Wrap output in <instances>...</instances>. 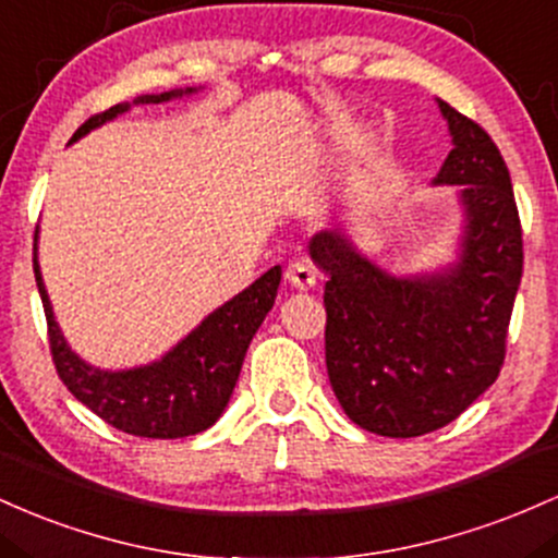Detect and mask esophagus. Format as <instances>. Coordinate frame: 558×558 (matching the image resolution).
I'll return each mask as SVG.
<instances>
[{
  "instance_id": "obj_1",
  "label": "esophagus",
  "mask_w": 558,
  "mask_h": 558,
  "mask_svg": "<svg viewBox=\"0 0 558 558\" xmlns=\"http://www.w3.org/2000/svg\"><path fill=\"white\" fill-rule=\"evenodd\" d=\"M284 279L290 281V284L295 287V290L305 292V290H311L313 284H316L318 274H316V268L311 266V263H305V260H295V263H290V266H287Z\"/></svg>"
}]
</instances>
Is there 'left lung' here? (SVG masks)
<instances>
[{"mask_svg":"<svg viewBox=\"0 0 558 558\" xmlns=\"http://www.w3.org/2000/svg\"><path fill=\"white\" fill-rule=\"evenodd\" d=\"M453 149L435 184L459 186L466 227L459 260L418 277H392L318 231L311 258L329 274L327 374L345 414L385 437H418L459 418L506 359L522 281V223L509 168L480 123L437 99Z\"/></svg>","mask_w":558,"mask_h":558,"instance_id":"left-lung-1","label":"left lung"}]
</instances>
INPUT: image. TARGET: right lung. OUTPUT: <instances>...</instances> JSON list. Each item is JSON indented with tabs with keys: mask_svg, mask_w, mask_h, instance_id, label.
I'll list each match as a JSON object with an SVG mask.
<instances>
[{
	"mask_svg": "<svg viewBox=\"0 0 558 558\" xmlns=\"http://www.w3.org/2000/svg\"><path fill=\"white\" fill-rule=\"evenodd\" d=\"M192 92L197 89L144 94L134 99V105L168 102V99ZM129 108V102H121L112 105L110 110L97 112L73 134L71 142L81 140L92 129L112 121ZM34 274L44 313H47L49 350H52V361L62 385L110 427L136 437H153V440L197 435L218 422L234 392L236 379H240L250 340L255 337L266 313L274 308L281 281V266L268 268L247 290L213 311L160 361L126 368V372H102V368H94L81 361L68 348L65 337L54 322L52 303L44 290L36 255Z\"/></svg>",
	"mask_w": 558,
	"mask_h": 558,
	"instance_id": "add662e5",
	"label": "right lung"
}]
</instances>
